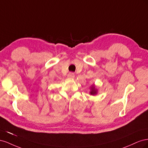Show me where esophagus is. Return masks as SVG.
<instances>
[{
	"mask_svg": "<svg viewBox=\"0 0 148 148\" xmlns=\"http://www.w3.org/2000/svg\"><path fill=\"white\" fill-rule=\"evenodd\" d=\"M68 77L69 78H73L75 77V74L72 72H70L69 74H68Z\"/></svg>",
	"mask_w": 148,
	"mask_h": 148,
	"instance_id": "1",
	"label": "esophagus"
}]
</instances>
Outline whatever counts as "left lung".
<instances>
[{"label": "left lung", "instance_id": "left-lung-1", "mask_svg": "<svg viewBox=\"0 0 148 148\" xmlns=\"http://www.w3.org/2000/svg\"><path fill=\"white\" fill-rule=\"evenodd\" d=\"M96 93H97V90L96 89H95L94 86H92L91 88V91L90 92V94L92 95H96Z\"/></svg>", "mask_w": 148, "mask_h": 148}]
</instances>
